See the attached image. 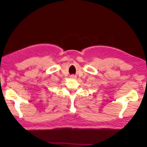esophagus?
I'll use <instances>...</instances> for the list:
<instances>
[{
	"label": "esophagus",
	"mask_w": 147,
	"mask_h": 147,
	"mask_svg": "<svg viewBox=\"0 0 147 147\" xmlns=\"http://www.w3.org/2000/svg\"><path fill=\"white\" fill-rule=\"evenodd\" d=\"M70 77H71V78H76V76H75V75H71Z\"/></svg>",
	"instance_id": "1"
}]
</instances>
